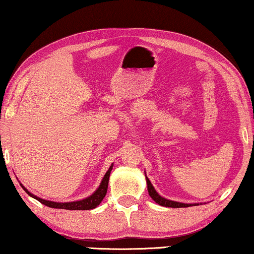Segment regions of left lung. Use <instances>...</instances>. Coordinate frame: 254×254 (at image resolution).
I'll return each mask as SVG.
<instances>
[{
  "label": "left lung",
  "instance_id": "1",
  "mask_svg": "<svg viewBox=\"0 0 254 254\" xmlns=\"http://www.w3.org/2000/svg\"><path fill=\"white\" fill-rule=\"evenodd\" d=\"M145 179H147V185H148V192L149 195L151 196V199L155 201L156 203H158L159 206L163 207H171V208H186V207H190V206H196L197 203H183V202H177V201H172V200H168L165 197H163L159 195V194L156 192V190L152 186V184L150 183V180L148 179V177L145 176Z\"/></svg>",
  "mask_w": 254,
  "mask_h": 254
}]
</instances>
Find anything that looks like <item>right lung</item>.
<instances>
[{"label": "right lung", "instance_id": "right-lung-1", "mask_svg": "<svg viewBox=\"0 0 254 254\" xmlns=\"http://www.w3.org/2000/svg\"><path fill=\"white\" fill-rule=\"evenodd\" d=\"M112 168H113V164L110 166L109 170H107V172L105 173V176H104V178L102 180V183H100L99 187L95 190V192H93V194H91V195L88 197H85V199L79 200V201H72V202H54V201L44 200V199H41V197H38L34 195V194L30 193L29 190H27L25 187L22 185V184H20V186H22V189L25 190V192L29 194L30 196H32L33 199L38 200L39 202H41L47 207L58 208V209H67V210H89V209H93V208H96L97 206H99V203L102 202L104 197H105Z\"/></svg>", "mask_w": 254, "mask_h": 254}]
</instances>
